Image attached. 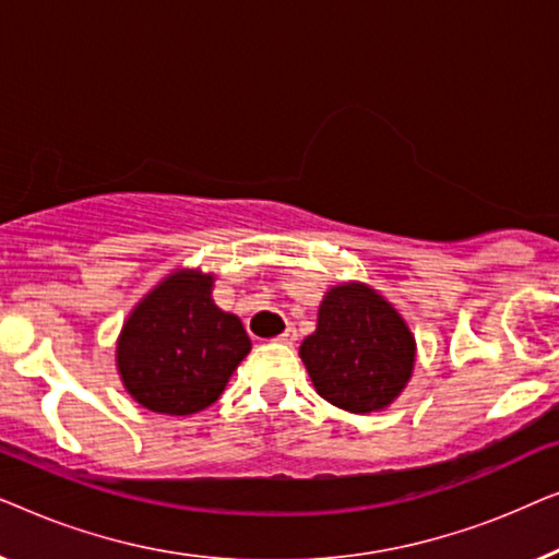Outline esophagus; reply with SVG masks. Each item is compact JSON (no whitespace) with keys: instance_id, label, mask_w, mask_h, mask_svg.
Returning <instances> with one entry per match:
<instances>
[{"instance_id":"obj_1","label":"esophagus","mask_w":559,"mask_h":559,"mask_svg":"<svg viewBox=\"0 0 559 559\" xmlns=\"http://www.w3.org/2000/svg\"><path fill=\"white\" fill-rule=\"evenodd\" d=\"M274 341H277V343H287V346H293V343L297 341V331H295V328H287V331L282 333V335H277V338H274Z\"/></svg>"}]
</instances>
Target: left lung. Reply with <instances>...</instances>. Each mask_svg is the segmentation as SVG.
I'll return each mask as SVG.
<instances>
[{"label":"left lung","instance_id":"1","mask_svg":"<svg viewBox=\"0 0 559 559\" xmlns=\"http://www.w3.org/2000/svg\"><path fill=\"white\" fill-rule=\"evenodd\" d=\"M300 358L323 400L366 415L389 407L407 386L415 338L384 297L348 282L325 295Z\"/></svg>","mask_w":559,"mask_h":559}]
</instances>
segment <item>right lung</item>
I'll use <instances>...</instances> for the list:
<instances>
[{
	"instance_id": "obj_1",
	"label": "right lung",
	"mask_w": 559,
	"mask_h": 559,
	"mask_svg": "<svg viewBox=\"0 0 559 559\" xmlns=\"http://www.w3.org/2000/svg\"><path fill=\"white\" fill-rule=\"evenodd\" d=\"M211 287V274L175 272L129 316L117 364L142 407L159 415L211 407L249 354L241 320L213 305Z\"/></svg>"
}]
</instances>
